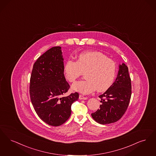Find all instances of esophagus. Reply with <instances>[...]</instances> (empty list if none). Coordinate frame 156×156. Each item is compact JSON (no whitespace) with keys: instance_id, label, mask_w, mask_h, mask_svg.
<instances>
[{"instance_id":"1","label":"esophagus","mask_w":156,"mask_h":156,"mask_svg":"<svg viewBox=\"0 0 156 156\" xmlns=\"http://www.w3.org/2000/svg\"><path fill=\"white\" fill-rule=\"evenodd\" d=\"M79 99L80 100H87V97H84V96H83V95H79Z\"/></svg>"}]
</instances>
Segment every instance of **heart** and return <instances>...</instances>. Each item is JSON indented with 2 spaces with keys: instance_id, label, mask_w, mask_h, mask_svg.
I'll return each mask as SVG.
<instances>
[{
  "instance_id": "b5f03b06",
  "label": "heart",
  "mask_w": 156,
  "mask_h": 156,
  "mask_svg": "<svg viewBox=\"0 0 156 156\" xmlns=\"http://www.w3.org/2000/svg\"><path fill=\"white\" fill-rule=\"evenodd\" d=\"M64 71L68 81L72 83L85 73L86 79L75 83L72 89L88 94L95 89L98 92H104L111 87L116 77V65L100 52L88 51L79 55L77 61H67Z\"/></svg>"
}]
</instances>
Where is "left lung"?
Instances as JSON below:
<instances>
[{
	"mask_svg": "<svg viewBox=\"0 0 156 156\" xmlns=\"http://www.w3.org/2000/svg\"><path fill=\"white\" fill-rule=\"evenodd\" d=\"M132 94L131 79L128 68L125 63L119 65L116 80L104 93L99 95L101 105L91 116L96 122L109 124L119 120L128 107Z\"/></svg>",
	"mask_w": 156,
	"mask_h": 156,
	"instance_id": "left-lung-1",
	"label": "left lung"
}]
</instances>
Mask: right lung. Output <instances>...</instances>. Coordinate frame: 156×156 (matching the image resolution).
Masks as SVG:
<instances>
[{"label":"right lung","mask_w":156,"mask_h":156,"mask_svg":"<svg viewBox=\"0 0 156 156\" xmlns=\"http://www.w3.org/2000/svg\"><path fill=\"white\" fill-rule=\"evenodd\" d=\"M69 88L64 75L61 47L51 48L34 63L30 77V99L41 120L53 126L68 120L72 104L79 97L77 92L63 96Z\"/></svg>","instance_id":"right-lung-1"}]
</instances>
